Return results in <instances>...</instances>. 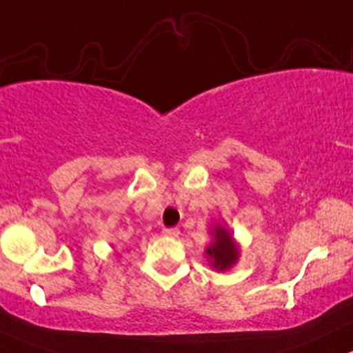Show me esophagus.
<instances>
[{"label": "esophagus", "instance_id": "1", "mask_svg": "<svg viewBox=\"0 0 353 353\" xmlns=\"http://www.w3.org/2000/svg\"><path fill=\"white\" fill-rule=\"evenodd\" d=\"M162 234L169 236V238H177V236L181 234V231L179 228H164V230H162Z\"/></svg>", "mask_w": 353, "mask_h": 353}]
</instances>
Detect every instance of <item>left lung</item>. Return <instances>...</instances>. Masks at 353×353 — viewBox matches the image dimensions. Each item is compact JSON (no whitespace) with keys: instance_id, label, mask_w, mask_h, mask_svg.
<instances>
[{"instance_id":"1","label":"left lung","mask_w":353,"mask_h":353,"mask_svg":"<svg viewBox=\"0 0 353 353\" xmlns=\"http://www.w3.org/2000/svg\"><path fill=\"white\" fill-rule=\"evenodd\" d=\"M208 256L212 259V266L216 270H228L238 259V246L234 245L233 236L228 233L224 228L214 230V243L206 250Z\"/></svg>"}]
</instances>
